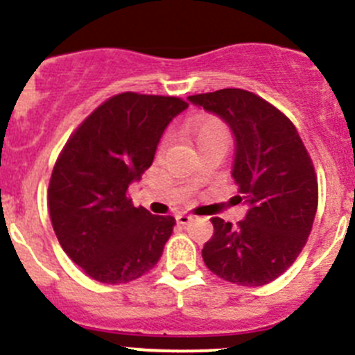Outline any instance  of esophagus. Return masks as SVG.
Segmentation results:
<instances>
[{"instance_id":"1","label":"esophagus","mask_w":355,"mask_h":355,"mask_svg":"<svg viewBox=\"0 0 355 355\" xmlns=\"http://www.w3.org/2000/svg\"><path fill=\"white\" fill-rule=\"evenodd\" d=\"M192 218H194V216L187 215V213H178V215H177V222L180 223V225H187V223L191 222Z\"/></svg>"}]
</instances>
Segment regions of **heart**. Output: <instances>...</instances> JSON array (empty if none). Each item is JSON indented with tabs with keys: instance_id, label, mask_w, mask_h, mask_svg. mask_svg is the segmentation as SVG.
<instances>
[{
	"instance_id": "obj_1",
	"label": "heart",
	"mask_w": 355,
	"mask_h": 355,
	"mask_svg": "<svg viewBox=\"0 0 355 355\" xmlns=\"http://www.w3.org/2000/svg\"><path fill=\"white\" fill-rule=\"evenodd\" d=\"M189 133L194 139L198 149L215 146V144H229V132L220 119L215 118H199L187 125Z\"/></svg>"
}]
</instances>
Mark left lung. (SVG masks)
<instances>
[{
  "instance_id": "1",
  "label": "left lung",
  "mask_w": 355,
  "mask_h": 355,
  "mask_svg": "<svg viewBox=\"0 0 355 355\" xmlns=\"http://www.w3.org/2000/svg\"><path fill=\"white\" fill-rule=\"evenodd\" d=\"M215 114L234 137L232 175L248 205L237 225L213 216L202 248L206 267L241 286H261L297 260L318 209V180L293 123L263 98L239 88L187 97Z\"/></svg>"
}]
</instances>
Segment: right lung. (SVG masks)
<instances>
[{"instance_id":"obj_1","label":"right lung","mask_w":355,"mask_h":355,"mask_svg":"<svg viewBox=\"0 0 355 355\" xmlns=\"http://www.w3.org/2000/svg\"><path fill=\"white\" fill-rule=\"evenodd\" d=\"M187 107L177 97L126 92L95 109L65 144L48 187L50 218L62 250L92 279L130 283L163 254L175 218L135 208L126 191Z\"/></svg>"}]
</instances>
